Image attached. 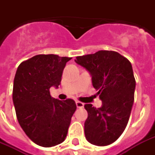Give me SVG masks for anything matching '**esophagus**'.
<instances>
[{
	"instance_id": "esophagus-1",
	"label": "esophagus",
	"mask_w": 155,
	"mask_h": 155,
	"mask_svg": "<svg viewBox=\"0 0 155 155\" xmlns=\"http://www.w3.org/2000/svg\"><path fill=\"white\" fill-rule=\"evenodd\" d=\"M75 104H76V106H77V108H83V107H84V104L82 103V102H80V101H76V102H75Z\"/></svg>"
}]
</instances>
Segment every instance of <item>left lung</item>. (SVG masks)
<instances>
[{"label":"left lung","mask_w":155,"mask_h":155,"mask_svg":"<svg viewBox=\"0 0 155 155\" xmlns=\"http://www.w3.org/2000/svg\"><path fill=\"white\" fill-rule=\"evenodd\" d=\"M75 62L89 72L92 86L102 101L101 108L91 104L84 105L87 112L85 137L99 147L112 144L124 132L132 110L136 86L132 65L112 51L78 56Z\"/></svg>","instance_id":"left-lung-1"}]
</instances>
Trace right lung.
<instances>
[{
    "instance_id": "right-lung-1",
    "label": "right lung",
    "mask_w": 155,
    "mask_h": 155,
    "mask_svg": "<svg viewBox=\"0 0 155 155\" xmlns=\"http://www.w3.org/2000/svg\"><path fill=\"white\" fill-rule=\"evenodd\" d=\"M71 58L38 54L18 66L13 101L19 125L35 144L51 147L65 140L76 104L71 99L51 97L50 88H58L66 63Z\"/></svg>"
}]
</instances>
